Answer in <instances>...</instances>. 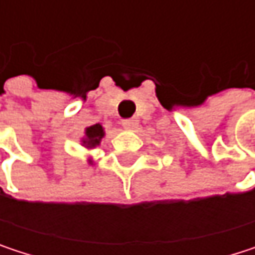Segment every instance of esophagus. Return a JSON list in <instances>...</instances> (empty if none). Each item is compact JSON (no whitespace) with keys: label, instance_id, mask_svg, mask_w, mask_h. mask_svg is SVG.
<instances>
[{"label":"esophagus","instance_id":"1","mask_svg":"<svg viewBox=\"0 0 255 255\" xmlns=\"http://www.w3.org/2000/svg\"><path fill=\"white\" fill-rule=\"evenodd\" d=\"M123 124H124V127L128 128V129H135L137 126H138V121H137V120H134V118H131V120H126Z\"/></svg>","mask_w":255,"mask_h":255}]
</instances>
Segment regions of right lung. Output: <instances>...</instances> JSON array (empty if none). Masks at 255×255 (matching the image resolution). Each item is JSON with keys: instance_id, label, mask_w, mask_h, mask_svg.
I'll list each match as a JSON object with an SVG mask.
<instances>
[{"instance_id": "add662e5", "label": "right lung", "mask_w": 255, "mask_h": 255, "mask_svg": "<svg viewBox=\"0 0 255 255\" xmlns=\"http://www.w3.org/2000/svg\"><path fill=\"white\" fill-rule=\"evenodd\" d=\"M105 128L102 124H94V126H90L84 129V135L81 137V144L87 149V150H93L96 149L97 146H100L102 143V138L105 137ZM88 164H93V159L88 158L87 159Z\"/></svg>"}]
</instances>
